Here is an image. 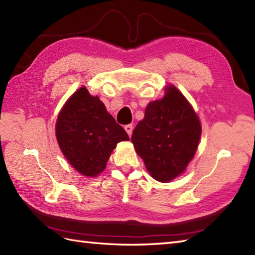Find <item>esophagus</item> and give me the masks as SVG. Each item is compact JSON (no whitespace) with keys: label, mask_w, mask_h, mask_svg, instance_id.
<instances>
[{"label":"esophagus","mask_w":255,"mask_h":255,"mask_svg":"<svg viewBox=\"0 0 255 255\" xmlns=\"http://www.w3.org/2000/svg\"><path fill=\"white\" fill-rule=\"evenodd\" d=\"M132 125H126V126H125V130H126V132L128 133V136H131V133H132Z\"/></svg>","instance_id":"esophagus-1"}]
</instances>
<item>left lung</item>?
Returning <instances> with one entry per match:
<instances>
[{
  "label": "left lung",
  "instance_id": "left-lung-1",
  "mask_svg": "<svg viewBox=\"0 0 255 255\" xmlns=\"http://www.w3.org/2000/svg\"><path fill=\"white\" fill-rule=\"evenodd\" d=\"M200 133L196 113L180 91L170 85L163 99L149 103L131 141L152 177L166 183L186 169Z\"/></svg>",
  "mask_w": 255,
  "mask_h": 255
}]
</instances>
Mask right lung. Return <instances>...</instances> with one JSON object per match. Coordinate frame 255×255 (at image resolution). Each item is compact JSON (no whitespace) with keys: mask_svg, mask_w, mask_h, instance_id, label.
Returning <instances> with one entry per match:
<instances>
[{"mask_svg":"<svg viewBox=\"0 0 255 255\" xmlns=\"http://www.w3.org/2000/svg\"><path fill=\"white\" fill-rule=\"evenodd\" d=\"M56 134L70 164L86 176L100 174L116 144L129 140L99 97L92 96L84 86L70 97L59 114Z\"/></svg>","mask_w":255,"mask_h":255,"instance_id":"obj_1","label":"right lung"}]
</instances>
